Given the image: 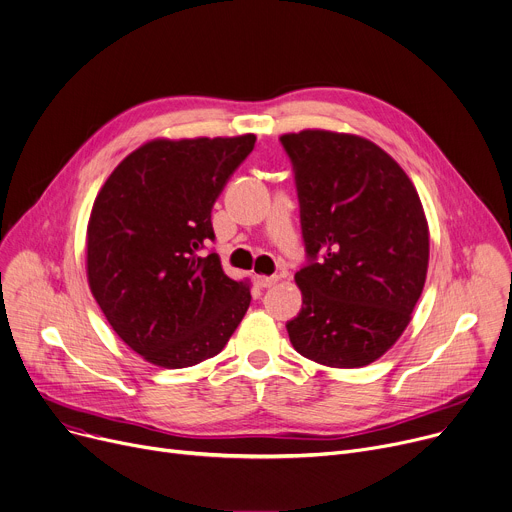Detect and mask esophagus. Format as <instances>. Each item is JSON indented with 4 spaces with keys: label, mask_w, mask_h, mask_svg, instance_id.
<instances>
[{
    "label": "esophagus",
    "mask_w": 512,
    "mask_h": 512,
    "mask_svg": "<svg viewBox=\"0 0 512 512\" xmlns=\"http://www.w3.org/2000/svg\"><path fill=\"white\" fill-rule=\"evenodd\" d=\"M256 283H258V287H262V289H268V287H272L274 283H277L281 277L279 274H272V277H262V274H256Z\"/></svg>",
    "instance_id": "34e87169"
}]
</instances>
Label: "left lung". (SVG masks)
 <instances>
[{
	"label": "left lung",
	"mask_w": 512,
	"mask_h": 512,
	"mask_svg": "<svg viewBox=\"0 0 512 512\" xmlns=\"http://www.w3.org/2000/svg\"><path fill=\"white\" fill-rule=\"evenodd\" d=\"M299 199L303 293L287 322L293 348L326 367L379 359L410 324L428 266V225L406 172L375 143L344 133L281 137Z\"/></svg>",
	"instance_id": "8db88e82"
}]
</instances>
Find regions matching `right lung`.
Listing matches in <instances>:
<instances>
[{"mask_svg":"<svg viewBox=\"0 0 512 512\" xmlns=\"http://www.w3.org/2000/svg\"><path fill=\"white\" fill-rule=\"evenodd\" d=\"M254 135L149 141L116 166L88 223V281L112 330L166 369L223 350L250 307L219 256L211 211Z\"/></svg>","mask_w":512,"mask_h":512,"instance_id":"add662e5","label":"right lung"}]
</instances>
